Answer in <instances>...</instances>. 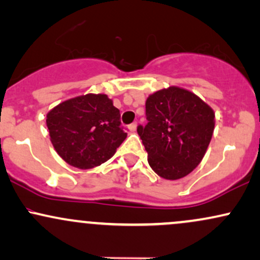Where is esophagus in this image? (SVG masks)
I'll return each mask as SVG.
<instances>
[{"instance_id": "34e87169", "label": "esophagus", "mask_w": 260, "mask_h": 260, "mask_svg": "<svg viewBox=\"0 0 260 260\" xmlns=\"http://www.w3.org/2000/svg\"><path fill=\"white\" fill-rule=\"evenodd\" d=\"M128 129H129V132H136L137 131V122H133V123H131L129 126H128Z\"/></svg>"}]
</instances>
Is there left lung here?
Wrapping results in <instances>:
<instances>
[{
  "label": "left lung",
  "mask_w": 260,
  "mask_h": 260,
  "mask_svg": "<svg viewBox=\"0 0 260 260\" xmlns=\"http://www.w3.org/2000/svg\"><path fill=\"white\" fill-rule=\"evenodd\" d=\"M147 126H138L155 174L180 180L201 164L215 127L214 110L194 92L169 86L145 101Z\"/></svg>",
  "instance_id": "left-lung-1"
}]
</instances>
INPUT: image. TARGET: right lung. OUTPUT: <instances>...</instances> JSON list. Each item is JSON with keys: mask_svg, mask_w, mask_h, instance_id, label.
Returning <instances> with one entry per match:
<instances>
[{"mask_svg": "<svg viewBox=\"0 0 260 260\" xmlns=\"http://www.w3.org/2000/svg\"><path fill=\"white\" fill-rule=\"evenodd\" d=\"M120 110L105 94H86L58 104L46 115L50 140L66 162L92 169L111 159L127 133Z\"/></svg>", "mask_w": 260, "mask_h": 260, "instance_id": "right-lung-1", "label": "right lung"}]
</instances>
